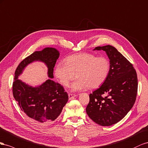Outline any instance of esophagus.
<instances>
[{"mask_svg":"<svg viewBox=\"0 0 148 148\" xmlns=\"http://www.w3.org/2000/svg\"><path fill=\"white\" fill-rule=\"evenodd\" d=\"M68 95H69V100H71V99H73L74 97H76L77 95H76V94H69Z\"/></svg>","mask_w":148,"mask_h":148,"instance_id":"34e87169","label":"esophagus"}]
</instances>
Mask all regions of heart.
Segmentation results:
<instances>
[{
	"mask_svg": "<svg viewBox=\"0 0 148 148\" xmlns=\"http://www.w3.org/2000/svg\"><path fill=\"white\" fill-rule=\"evenodd\" d=\"M110 69L107 58L97 57L91 53L74 54L56 66L54 74L63 86L68 87L76 74L77 80L71 85L73 91L98 88L106 81Z\"/></svg>",
	"mask_w": 148,
	"mask_h": 148,
	"instance_id": "heart-1",
	"label": "heart"
}]
</instances>
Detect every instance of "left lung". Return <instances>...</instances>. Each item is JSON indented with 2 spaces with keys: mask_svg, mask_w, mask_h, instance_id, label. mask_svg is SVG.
I'll return each instance as SVG.
<instances>
[{
  "mask_svg": "<svg viewBox=\"0 0 148 148\" xmlns=\"http://www.w3.org/2000/svg\"><path fill=\"white\" fill-rule=\"evenodd\" d=\"M94 50L106 52L110 69L105 82L89 95L86 112L101 126H110L122 120L136 101L138 78L133 64L112 46H98Z\"/></svg>",
  "mask_w": 148,
  "mask_h": 148,
  "instance_id": "obj_1",
  "label": "left lung"
}]
</instances>
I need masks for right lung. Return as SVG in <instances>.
Wrapping results in <instances>:
<instances>
[{
  "label": "right lung",
  "mask_w": 148,
  "mask_h": 148,
  "mask_svg": "<svg viewBox=\"0 0 148 148\" xmlns=\"http://www.w3.org/2000/svg\"><path fill=\"white\" fill-rule=\"evenodd\" d=\"M60 56L58 51L53 48H46L35 51L21 62L15 72L12 92L22 111L38 125H46L55 120L69 99L68 95L60 84L51 79L41 86L33 87L18 79L25 67L34 61L44 62L48 67V75L53 78V71Z\"/></svg>",
  "instance_id": "obj_1"
}]
</instances>
